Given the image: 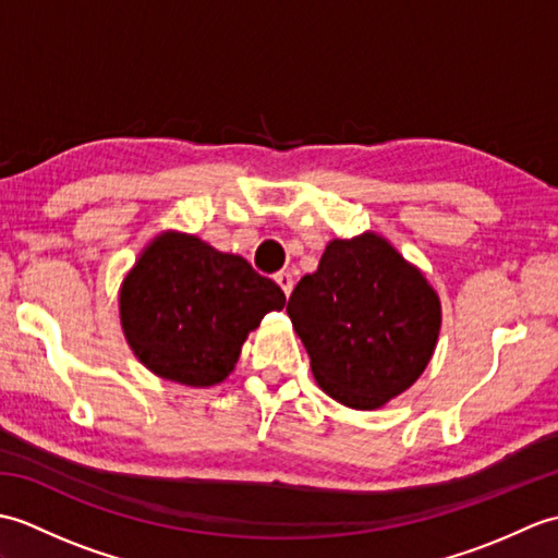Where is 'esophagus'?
Wrapping results in <instances>:
<instances>
[{"instance_id": "obj_1", "label": "esophagus", "mask_w": 558, "mask_h": 558, "mask_svg": "<svg viewBox=\"0 0 558 558\" xmlns=\"http://www.w3.org/2000/svg\"><path fill=\"white\" fill-rule=\"evenodd\" d=\"M276 282H278V286H280V290L286 292V298H290L292 286H294V278H292V272H288V270L278 272V276H276Z\"/></svg>"}]
</instances>
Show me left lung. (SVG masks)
<instances>
[{"label":"left lung","mask_w":558,"mask_h":558,"mask_svg":"<svg viewBox=\"0 0 558 558\" xmlns=\"http://www.w3.org/2000/svg\"><path fill=\"white\" fill-rule=\"evenodd\" d=\"M288 316L316 384L354 410H376L429 364L441 302L420 268L376 232L328 242L292 290Z\"/></svg>","instance_id":"1"}]
</instances>
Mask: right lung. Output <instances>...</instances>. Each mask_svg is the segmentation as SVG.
Masks as SVG:
<instances>
[{
	"label": "right lung",
	"instance_id": "obj_1",
	"mask_svg": "<svg viewBox=\"0 0 558 558\" xmlns=\"http://www.w3.org/2000/svg\"><path fill=\"white\" fill-rule=\"evenodd\" d=\"M282 306L286 292L242 256L172 230L141 252L120 288V322L138 362L194 388L225 381L246 336Z\"/></svg>",
	"mask_w": 558,
	"mask_h": 558
}]
</instances>
